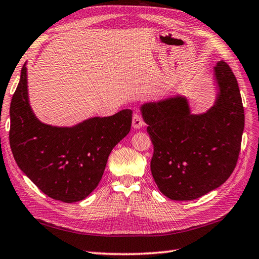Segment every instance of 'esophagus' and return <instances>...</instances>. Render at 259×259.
I'll return each instance as SVG.
<instances>
[{"label":"esophagus","mask_w":259,"mask_h":259,"mask_svg":"<svg viewBox=\"0 0 259 259\" xmlns=\"http://www.w3.org/2000/svg\"><path fill=\"white\" fill-rule=\"evenodd\" d=\"M143 125H144V121L142 118V115H141L139 111H135L133 114V118H132V126H133L135 130H139L142 127Z\"/></svg>","instance_id":"1"}]
</instances>
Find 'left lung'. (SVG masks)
Masks as SVG:
<instances>
[{
	"label": "left lung",
	"instance_id": "8db88e82",
	"mask_svg": "<svg viewBox=\"0 0 259 259\" xmlns=\"http://www.w3.org/2000/svg\"><path fill=\"white\" fill-rule=\"evenodd\" d=\"M220 94L206 114L192 115L183 97L143 105L153 144L151 172L175 201L196 199L230 177L240 153L245 113L238 82L226 62L215 65Z\"/></svg>",
	"mask_w": 259,
	"mask_h": 259
}]
</instances>
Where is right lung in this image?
I'll return each instance as SVG.
<instances>
[{
	"mask_svg": "<svg viewBox=\"0 0 259 259\" xmlns=\"http://www.w3.org/2000/svg\"><path fill=\"white\" fill-rule=\"evenodd\" d=\"M10 119V146L19 168L47 196L73 203L98 186L111 150L131 130L132 110L94 117L74 127L42 124L29 105L23 65Z\"/></svg>",
	"mask_w": 259,
	"mask_h": 259,
	"instance_id": "obj_1",
	"label": "right lung"
}]
</instances>
